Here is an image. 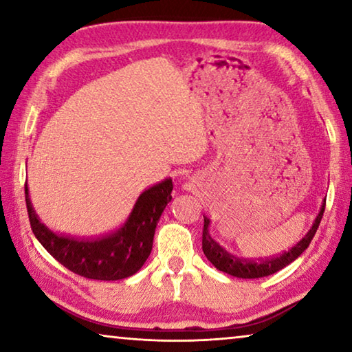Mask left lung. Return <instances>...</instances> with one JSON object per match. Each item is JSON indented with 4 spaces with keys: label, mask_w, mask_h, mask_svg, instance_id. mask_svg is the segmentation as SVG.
Instances as JSON below:
<instances>
[{
    "label": "left lung",
    "mask_w": 352,
    "mask_h": 352,
    "mask_svg": "<svg viewBox=\"0 0 352 352\" xmlns=\"http://www.w3.org/2000/svg\"><path fill=\"white\" fill-rule=\"evenodd\" d=\"M324 205H326V200L323 201V205H321L318 216L315 217L311 230L307 231L306 236L302 237V239L298 242L296 245H294L290 250H287V252H284L279 256H273V258H269V259H258V261H253V259L247 261V259L237 258V256L231 254L230 252H226L223 247L219 245V242L212 239L210 234L211 220L205 216H204L205 225H204V239H201V248H204V253L208 258V261H210L217 270L228 273V275H231V276L242 278V279H254V278L273 275V273H276L281 269H284L285 265H289L290 262H294L298 256H300L309 247L312 237L315 236V233H317L318 225L321 222V217H323Z\"/></svg>",
    "instance_id": "obj_1"
}]
</instances>
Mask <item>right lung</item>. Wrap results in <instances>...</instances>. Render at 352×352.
Masks as SVG:
<instances>
[{"label":"right lung","instance_id":"obj_1","mask_svg":"<svg viewBox=\"0 0 352 352\" xmlns=\"http://www.w3.org/2000/svg\"><path fill=\"white\" fill-rule=\"evenodd\" d=\"M172 180L146 189L124 222L113 233L98 239L56 234L40 222L26 184V206L35 237L52 258L76 275L99 281H118L135 275L152 252L155 228L164 208L172 200Z\"/></svg>","mask_w":352,"mask_h":352}]
</instances>
